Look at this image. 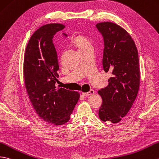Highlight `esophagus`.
I'll return each instance as SVG.
<instances>
[{
    "mask_svg": "<svg viewBox=\"0 0 159 159\" xmlns=\"http://www.w3.org/2000/svg\"><path fill=\"white\" fill-rule=\"evenodd\" d=\"M95 93V91L93 89H91L89 91L87 92V93H82V94L84 95V96H89V95H93Z\"/></svg>",
    "mask_w": 159,
    "mask_h": 159,
    "instance_id": "1",
    "label": "esophagus"
}]
</instances>
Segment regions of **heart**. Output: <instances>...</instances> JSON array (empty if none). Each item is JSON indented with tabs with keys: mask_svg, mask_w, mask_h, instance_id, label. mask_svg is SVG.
I'll use <instances>...</instances> for the list:
<instances>
[{
	"mask_svg": "<svg viewBox=\"0 0 159 159\" xmlns=\"http://www.w3.org/2000/svg\"><path fill=\"white\" fill-rule=\"evenodd\" d=\"M74 41H75V45L77 47V48H78V49H80L81 48H83L91 44L90 42L83 36H76Z\"/></svg>",
	"mask_w": 159,
	"mask_h": 159,
	"instance_id": "obj_1",
	"label": "heart"
}]
</instances>
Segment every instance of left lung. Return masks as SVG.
Masks as SVG:
<instances>
[{
  "mask_svg": "<svg viewBox=\"0 0 159 159\" xmlns=\"http://www.w3.org/2000/svg\"><path fill=\"white\" fill-rule=\"evenodd\" d=\"M96 28L104 39V70L112 75L108 86L98 91L102 98L99 117L117 123L129 111L138 93V52L130 34L120 25L102 22Z\"/></svg>",
  "mask_w": 159,
  "mask_h": 159,
  "instance_id": "left-lung-1",
  "label": "left lung"
}]
</instances>
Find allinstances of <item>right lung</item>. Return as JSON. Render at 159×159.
I'll use <instances>...</instances> for the list:
<instances>
[{"label": "right lung", "mask_w": 159, "mask_h": 159, "mask_svg": "<svg viewBox=\"0 0 159 159\" xmlns=\"http://www.w3.org/2000/svg\"><path fill=\"white\" fill-rule=\"evenodd\" d=\"M64 28L60 24L39 28L29 40L24 60L25 85L30 100L41 119L56 126L69 121L80 98L78 92L55 87L59 64L53 38Z\"/></svg>", "instance_id": "1"}]
</instances>
